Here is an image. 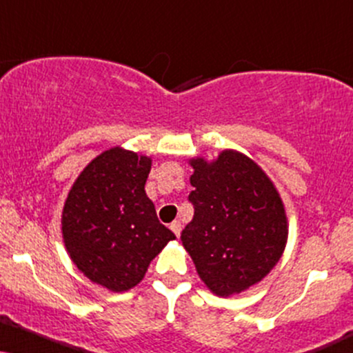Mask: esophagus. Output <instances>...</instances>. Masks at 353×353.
<instances>
[{"mask_svg":"<svg viewBox=\"0 0 353 353\" xmlns=\"http://www.w3.org/2000/svg\"><path fill=\"white\" fill-rule=\"evenodd\" d=\"M171 230L174 232V235L179 236L181 235V222H177V220H174L171 223Z\"/></svg>","mask_w":353,"mask_h":353,"instance_id":"1","label":"esophagus"}]
</instances>
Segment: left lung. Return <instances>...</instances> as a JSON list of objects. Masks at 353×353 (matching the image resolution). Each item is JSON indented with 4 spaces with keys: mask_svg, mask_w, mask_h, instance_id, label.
<instances>
[{
    "mask_svg": "<svg viewBox=\"0 0 353 353\" xmlns=\"http://www.w3.org/2000/svg\"><path fill=\"white\" fill-rule=\"evenodd\" d=\"M194 219L181 233L197 273L215 294L230 296L261 281L288 239L284 207L265 172L236 151L215 163L192 159Z\"/></svg>",
    "mask_w": 353,
    "mask_h": 353,
    "instance_id": "8db88e82",
    "label": "left lung"
}]
</instances>
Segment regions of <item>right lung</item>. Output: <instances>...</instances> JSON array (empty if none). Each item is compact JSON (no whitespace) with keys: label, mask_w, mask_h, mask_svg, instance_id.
Here are the masks:
<instances>
[{"label":"right lung","mask_w":353,"mask_h":353,"mask_svg":"<svg viewBox=\"0 0 353 353\" xmlns=\"http://www.w3.org/2000/svg\"><path fill=\"white\" fill-rule=\"evenodd\" d=\"M151 159L113 148L72 185L62 212L67 252L93 283L120 292L143 279L152 258L176 239L144 192Z\"/></svg>","instance_id":"obj_1"}]
</instances>
